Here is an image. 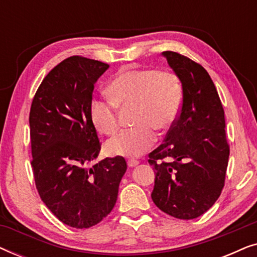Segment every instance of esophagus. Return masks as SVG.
Wrapping results in <instances>:
<instances>
[{"mask_svg":"<svg viewBox=\"0 0 257 257\" xmlns=\"http://www.w3.org/2000/svg\"><path fill=\"white\" fill-rule=\"evenodd\" d=\"M138 164H139V161L136 160V159H130V160L127 161L128 167H135V166H137V165H138Z\"/></svg>","mask_w":257,"mask_h":257,"instance_id":"34e87169","label":"esophagus"}]
</instances>
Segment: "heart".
Wrapping results in <instances>:
<instances>
[{
	"instance_id": "b5f03b06",
	"label": "heart",
	"mask_w": 257,
	"mask_h": 257,
	"mask_svg": "<svg viewBox=\"0 0 257 257\" xmlns=\"http://www.w3.org/2000/svg\"><path fill=\"white\" fill-rule=\"evenodd\" d=\"M110 99L94 98L90 115L98 131L113 136L119 128L118 108L136 105L133 124L106 144L111 156L136 158L156 142L153 130L163 132L177 119L182 104V85L172 71L125 68L107 85Z\"/></svg>"
}]
</instances>
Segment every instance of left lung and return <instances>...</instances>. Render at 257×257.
<instances>
[{"mask_svg": "<svg viewBox=\"0 0 257 257\" xmlns=\"http://www.w3.org/2000/svg\"><path fill=\"white\" fill-rule=\"evenodd\" d=\"M163 56L182 85V104L164 144L149 154L156 172L151 196L160 210L195 219L222 192L229 158L224 112L216 87L199 63L174 51Z\"/></svg>", "mask_w": 257, "mask_h": 257, "instance_id": "left-lung-1", "label": "left lung"}]
</instances>
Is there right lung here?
<instances>
[{"instance_id":"obj_1","label":"right lung","mask_w":257,"mask_h":257,"mask_svg":"<svg viewBox=\"0 0 257 257\" xmlns=\"http://www.w3.org/2000/svg\"><path fill=\"white\" fill-rule=\"evenodd\" d=\"M108 64L72 56L45 76L31 104V166L42 201L63 223L90 228L113 209L122 157L92 164L100 151L90 115L94 84Z\"/></svg>"}]
</instances>
